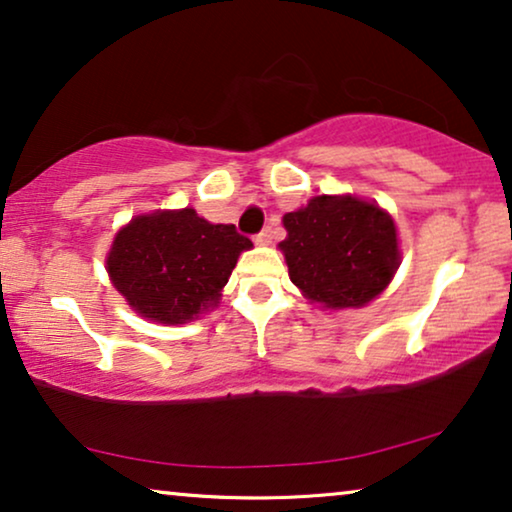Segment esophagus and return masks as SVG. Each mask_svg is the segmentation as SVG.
I'll list each match as a JSON object with an SVG mask.
<instances>
[{
	"label": "esophagus",
	"instance_id": "esophagus-1",
	"mask_svg": "<svg viewBox=\"0 0 512 512\" xmlns=\"http://www.w3.org/2000/svg\"><path fill=\"white\" fill-rule=\"evenodd\" d=\"M255 243H257V246H269V243H271V229L269 227L262 229V232L255 236Z\"/></svg>",
	"mask_w": 512,
	"mask_h": 512
}]
</instances>
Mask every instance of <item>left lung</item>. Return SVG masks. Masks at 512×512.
<instances>
[{
    "instance_id": "1",
    "label": "left lung",
    "mask_w": 512,
    "mask_h": 512,
    "mask_svg": "<svg viewBox=\"0 0 512 512\" xmlns=\"http://www.w3.org/2000/svg\"><path fill=\"white\" fill-rule=\"evenodd\" d=\"M283 250L290 280L325 308H362L390 285L401 253L390 213L352 194H320L285 213Z\"/></svg>"
}]
</instances>
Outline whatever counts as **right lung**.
I'll return each mask as SVG.
<instances>
[{
  "label": "right lung",
  "instance_id": "right-lung-1",
  "mask_svg": "<svg viewBox=\"0 0 512 512\" xmlns=\"http://www.w3.org/2000/svg\"><path fill=\"white\" fill-rule=\"evenodd\" d=\"M253 241L194 208L136 215L115 234L106 271L141 318L185 325L218 306L236 259Z\"/></svg>",
  "mask_w": 512,
  "mask_h": 512
}]
</instances>
